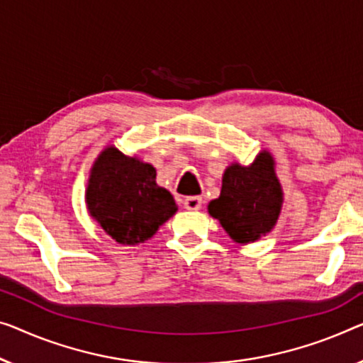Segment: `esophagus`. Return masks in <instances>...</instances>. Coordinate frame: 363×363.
<instances>
[{
	"label": "esophagus",
	"mask_w": 363,
	"mask_h": 363,
	"mask_svg": "<svg viewBox=\"0 0 363 363\" xmlns=\"http://www.w3.org/2000/svg\"><path fill=\"white\" fill-rule=\"evenodd\" d=\"M184 207L187 210H199L202 207V199L197 197V196H192V197H187L184 200Z\"/></svg>",
	"instance_id": "1"
}]
</instances>
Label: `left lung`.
Listing matches in <instances>:
<instances>
[{"label":"left lung","instance_id":"8db88e82","mask_svg":"<svg viewBox=\"0 0 363 363\" xmlns=\"http://www.w3.org/2000/svg\"><path fill=\"white\" fill-rule=\"evenodd\" d=\"M282 203L275 161L264 150L250 166L233 163L226 167L220 197L208 203V213L220 221L231 240L247 245L272 231Z\"/></svg>","mask_w":363,"mask_h":363}]
</instances>
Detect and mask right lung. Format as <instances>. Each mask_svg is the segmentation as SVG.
I'll return each mask as SVG.
<instances>
[{
    "instance_id": "right-lung-1",
    "label": "right lung",
    "mask_w": 363,
    "mask_h": 363,
    "mask_svg": "<svg viewBox=\"0 0 363 363\" xmlns=\"http://www.w3.org/2000/svg\"><path fill=\"white\" fill-rule=\"evenodd\" d=\"M89 215L118 245L153 236L177 212L171 192L156 184V169L137 156L107 147L97 156L86 187Z\"/></svg>"
}]
</instances>
